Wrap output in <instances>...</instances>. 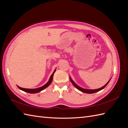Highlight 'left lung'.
I'll return each instance as SVG.
<instances>
[{
	"label": "left lung",
	"mask_w": 128,
	"mask_h": 128,
	"mask_svg": "<svg viewBox=\"0 0 128 128\" xmlns=\"http://www.w3.org/2000/svg\"><path fill=\"white\" fill-rule=\"evenodd\" d=\"M70 81H71V82L72 83V84H73V86H74L76 88H77V89H78V90H79L81 92H82L86 93V94H94V93H95V92H98V91H100V90H102V89L104 88H105V87L107 86V85L108 84V83H109V82L110 81V79L109 80V81H108V82L105 85H104V86H102V87L101 88H98V89H95V90H88V89L83 88H80V87L78 86H77V85H76V84L75 83V82H74V81L72 80V78H70Z\"/></svg>",
	"instance_id": "left-lung-1"
}]
</instances>
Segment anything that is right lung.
<instances>
[{"label": "right lung", "instance_id": "right-lung-1", "mask_svg": "<svg viewBox=\"0 0 128 128\" xmlns=\"http://www.w3.org/2000/svg\"><path fill=\"white\" fill-rule=\"evenodd\" d=\"M56 72V70H54V71L53 72V74L51 75V77H50V80H49L48 81V82L46 83V84H45L44 86H42L40 88H21L20 86H17L18 87V88L19 89H20V90L24 91V92H28V93H30V94H36V93H38V92H40L41 91H42V90H44V89H45V88H46L47 87H48L50 84L51 83L52 81V80H53V75H54V72Z\"/></svg>", "mask_w": 128, "mask_h": 128}]
</instances>
